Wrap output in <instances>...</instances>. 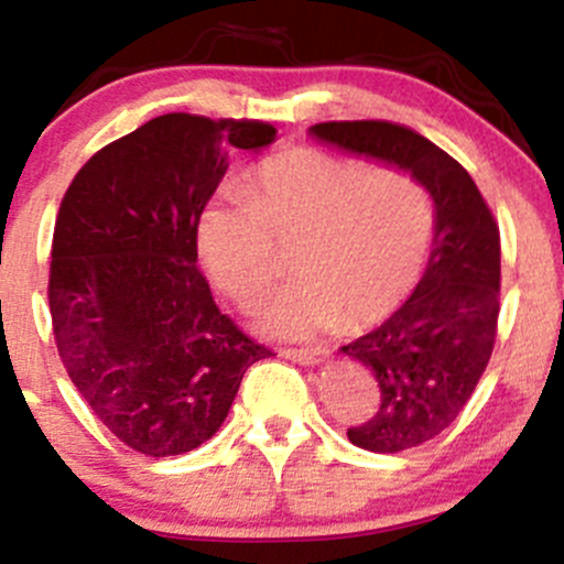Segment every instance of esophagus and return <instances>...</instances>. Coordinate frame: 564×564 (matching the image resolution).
Wrapping results in <instances>:
<instances>
[{"mask_svg":"<svg viewBox=\"0 0 564 564\" xmlns=\"http://www.w3.org/2000/svg\"><path fill=\"white\" fill-rule=\"evenodd\" d=\"M281 355H283V358L294 360V364H300V366H315V364H323V360L328 358V349H321V347H283Z\"/></svg>","mask_w":564,"mask_h":564,"instance_id":"obj_1","label":"esophagus"}]
</instances>
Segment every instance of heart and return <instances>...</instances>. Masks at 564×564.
I'll use <instances>...</instances> for the list:
<instances>
[{"label": "heart", "instance_id": "1", "mask_svg": "<svg viewBox=\"0 0 564 564\" xmlns=\"http://www.w3.org/2000/svg\"><path fill=\"white\" fill-rule=\"evenodd\" d=\"M243 200H215L196 223L206 273L238 307H254L289 251V275L262 310V332L307 336L368 328L405 302L430 257L435 209L405 170L294 148L251 170Z\"/></svg>", "mask_w": 564, "mask_h": 564}]
</instances>
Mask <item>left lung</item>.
<instances>
[{"mask_svg":"<svg viewBox=\"0 0 564 564\" xmlns=\"http://www.w3.org/2000/svg\"><path fill=\"white\" fill-rule=\"evenodd\" d=\"M315 138L408 170L435 200V241L419 286L371 334L341 347L373 373L377 413L349 443L400 453L448 430L475 392L496 345L501 236L469 172L435 142L392 121H323Z\"/></svg>","mask_w":564,"mask_h":564,"instance_id":"1","label":"left lung"}]
</instances>
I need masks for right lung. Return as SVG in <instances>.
Instances as JSON below:
<instances>
[{
	"label": "right lung",
	"instance_id": "right-lung-1",
	"mask_svg": "<svg viewBox=\"0 0 564 564\" xmlns=\"http://www.w3.org/2000/svg\"><path fill=\"white\" fill-rule=\"evenodd\" d=\"M254 119L164 113L76 172L55 219L50 315L57 352L127 448L180 456L228 416L246 368L270 358L219 313L198 270L196 223L232 148H262Z\"/></svg>",
	"mask_w": 564,
	"mask_h": 564
}]
</instances>
